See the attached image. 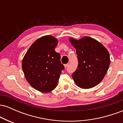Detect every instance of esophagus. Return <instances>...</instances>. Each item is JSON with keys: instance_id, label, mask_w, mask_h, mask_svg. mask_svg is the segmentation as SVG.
Returning a JSON list of instances; mask_svg holds the SVG:
<instances>
[{"instance_id": "34e87169", "label": "esophagus", "mask_w": 123, "mask_h": 123, "mask_svg": "<svg viewBox=\"0 0 123 123\" xmlns=\"http://www.w3.org/2000/svg\"><path fill=\"white\" fill-rule=\"evenodd\" d=\"M68 65H69V63H67V64H65L64 65L65 68H67L68 66Z\"/></svg>"}]
</instances>
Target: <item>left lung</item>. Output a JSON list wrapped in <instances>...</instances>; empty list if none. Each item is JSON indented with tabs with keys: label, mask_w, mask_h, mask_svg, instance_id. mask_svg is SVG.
<instances>
[{
	"label": "left lung",
	"mask_w": 123,
	"mask_h": 123,
	"mask_svg": "<svg viewBox=\"0 0 123 123\" xmlns=\"http://www.w3.org/2000/svg\"><path fill=\"white\" fill-rule=\"evenodd\" d=\"M76 49L78 66L72 78L78 87L88 89L102 81L109 67L111 60L108 50L92 37L85 36L79 40L69 39Z\"/></svg>",
	"instance_id": "8db88e82"
}]
</instances>
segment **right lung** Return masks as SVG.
<instances>
[{"label":"right lung","instance_id":"right-lung-1","mask_svg":"<svg viewBox=\"0 0 123 123\" xmlns=\"http://www.w3.org/2000/svg\"><path fill=\"white\" fill-rule=\"evenodd\" d=\"M58 40L51 35L37 39L22 59V68L29 84L42 92H49L57 87L64 66L60 54L55 51Z\"/></svg>","mask_w":123,"mask_h":123}]
</instances>
